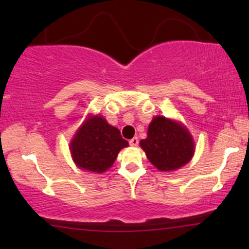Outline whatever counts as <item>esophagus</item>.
<instances>
[{
	"label": "esophagus",
	"instance_id": "obj_1",
	"mask_svg": "<svg viewBox=\"0 0 249 249\" xmlns=\"http://www.w3.org/2000/svg\"><path fill=\"white\" fill-rule=\"evenodd\" d=\"M138 142H139V139H138L137 137L131 138L130 141H129V144H130L131 146H137V145H138Z\"/></svg>",
	"mask_w": 249,
	"mask_h": 249
}]
</instances>
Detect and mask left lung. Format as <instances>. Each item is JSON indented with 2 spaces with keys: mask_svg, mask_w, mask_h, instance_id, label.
Wrapping results in <instances>:
<instances>
[{
  "mask_svg": "<svg viewBox=\"0 0 249 249\" xmlns=\"http://www.w3.org/2000/svg\"><path fill=\"white\" fill-rule=\"evenodd\" d=\"M141 146L153 165L160 171H173L185 165L194 154V142L188 130L164 117L153 119L147 138Z\"/></svg>",
  "mask_w": 249,
  "mask_h": 249,
  "instance_id": "obj_1",
  "label": "left lung"
}]
</instances>
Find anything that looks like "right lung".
Masks as SVG:
<instances>
[{
	"mask_svg": "<svg viewBox=\"0 0 249 249\" xmlns=\"http://www.w3.org/2000/svg\"><path fill=\"white\" fill-rule=\"evenodd\" d=\"M127 146L128 142L121 137L119 129L96 115L78 130L70 149L80 169L102 173L113 164L120 149Z\"/></svg>",
	"mask_w": 249,
	"mask_h": 249,
	"instance_id": "obj_1",
	"label": "right lung"
}]
</instances>
